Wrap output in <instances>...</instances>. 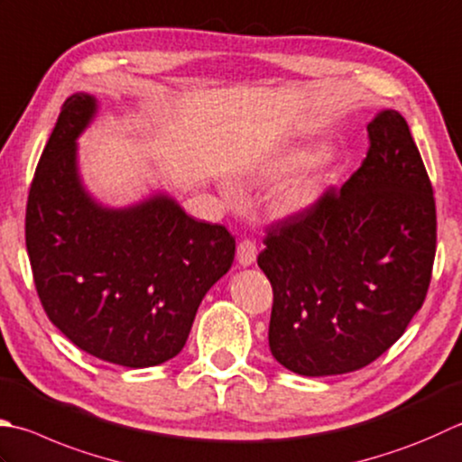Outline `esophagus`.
I'll use <instances>...</instances> for the list:
<instances>
[{
    "label": "esophagus",
    "instance_id": "obj_1",
    "mask_svg": "<svg viewBox=\"0 0 462 462\" xmlns=\"http://www.w3.org/2000/svg\"><path fill=\"white\" fill-rule=\"evenodd\" d=\"M256 256H258V246H256V242L254 240H250V238H244V240H240V244H238V252H236V258H238V262L242 266H250V264H254L256 262Z\"/></svg>",
    "mask_w": 462,
    "mask_h": 462
}]
</instances>
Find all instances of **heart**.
<instances>
[{"mask_svg": "<svg viewBox=\"0 0 462 462\" xmlns=\"http://www.w3.org/2000/svg\"><path fill=\"white\" fill-rule=\"evenodd\" d=\"M320 152L316 150H306V148H300V150H291L282 153V156L276 158V162L273 164V170L278 171V174H291V171H296V170H302L306 166L314 164L316 160H319ZM224 194L230 198V200H240V189L236 186H226L224 188ZM298 202L306 200V196H298L296 198Z\"/></svg>", "mask_w": 462, "mask_h": 462, "instance_id": "b5f03b06", "label": "heart"}]
</instances>
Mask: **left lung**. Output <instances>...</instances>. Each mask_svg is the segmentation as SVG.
Segmentation results:
<instances>
[{
  "instance_id": "8db88e82",
  "label": "left lung",
  "mask_w": 462,
  "mask_h": 462,
  "mask_svg": "<svg viewBox=\"0 0 462 462\" xmlns=\"http://www.w3.org/2000/svg\"><path fill=\"white\" fill-rule=\"evenodd\" d=\"M342 188L270 226L258 266L273 284L268 342L304 376L365 368L420 310L437 252L432 184L409 124L384 110Z\"/></svg>"
}]
</instances>
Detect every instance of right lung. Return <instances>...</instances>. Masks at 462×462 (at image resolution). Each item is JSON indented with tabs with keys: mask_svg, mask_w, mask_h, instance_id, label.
I'll return each mask as SVG.
<instances>
[{
	"mask_svg": "<svg viewBox=\"0 0 462 462\" xmlns=\"http://www.w3.org/2000/svg\"><path fill=\"white\" fill-rule=\"evenodd\" d=\"M96 99L61 106L35 168L25 246L48 319L88 355L128 368L166 363L184 348L204 294L232 266L236 238L198 222L166 196L110 210L81 188L76 138Z\"/></svg>",
	"mask_w": 462,
	"mask_h": 462,
	"instance_id": "add662e5",
	"label": "right lung"
}]
</instances>
